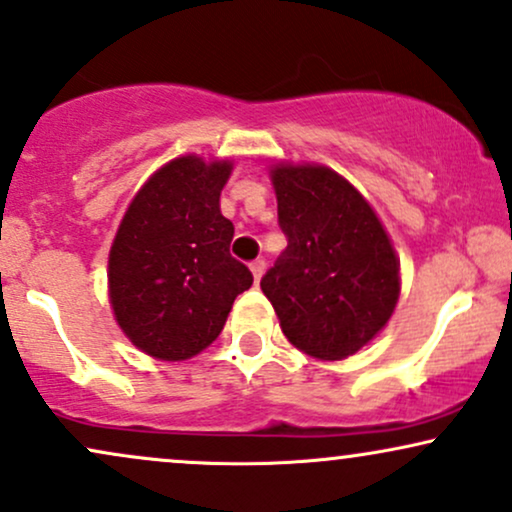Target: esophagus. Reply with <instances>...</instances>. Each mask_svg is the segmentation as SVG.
I'll list each match as a JSON object with an SVG mask.
<instances>
[{
    "label": "esophagus",
    "instance_id": "esophagus-1",
    "mask_svg": "<svg viewBox=\"0 0 512 512\" xmlns=\"http://www.w3.org/2000/svg\"><path fill=\"white\" fill-rule=\"evenodd\" d=\"M250 272H252V279H255V283H260L262 274H264V260H255L250 264Z\"/></svg>",
    "mask_w": 512,
    "mask_h": 512
}]
</instances>
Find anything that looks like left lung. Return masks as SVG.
Returning <instances> with one entry per match:
<instances>
[{
	"label": "left lung",
	"instance_id": "1",
	"mask_svg": "<svg viewBox=\"0 0 512 512\" xmlns=\"http://www.w3.org/2000/svg\"><path fill=\"white\" fill-rule=\"evenodd\" d=\"M288 248L262 293L281 331L317 360H343L389 324L400 298V260L389 233L348 178L324 164L269 169Z\"/></svg>",
	"mask_w": 512,
	"mask_h": 512
}]
</instances>
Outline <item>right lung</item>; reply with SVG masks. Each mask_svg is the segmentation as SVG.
<instances>
[{
    "mask_svg": "<svg viewBox=\"0 0 512 512\" xmlns=\"http://www.w3.org/2000/svg\"><path fill=\"white\" fill-rule=\"evenodd\" d=\"M231 159L183 155L140 186L109 250V305L135 348L164 362L202 353L252 274L233 260L219 197Z\"/></svg>",
    "mask_w": 512,
    "mask_h": 512,
    "instance_id": "1",
    "label": "right lung"
}]
</instances>
